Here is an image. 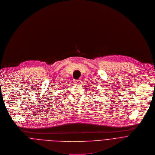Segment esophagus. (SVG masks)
Masks as SVG:
<instances>
[{"mask_svg": "<svg viewBox=\"0 0 155 155\" xmlns=\"http://www.w3.org/2000/svg\"><path fill=\"white\" fill-rule=\"evenodd\" d=\"M81 79H78V80H75L74 82H75V83H76V84H79L81 83Z\"/></svg>", "mask_w": 155, "mask_h": 155, "instance_id": "obj_1", "label": "esophagus"}]
</instances>
